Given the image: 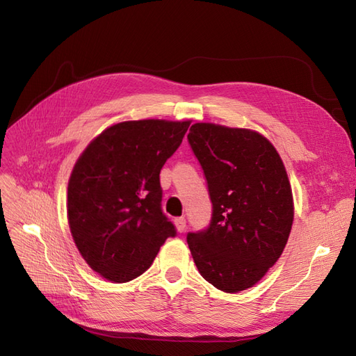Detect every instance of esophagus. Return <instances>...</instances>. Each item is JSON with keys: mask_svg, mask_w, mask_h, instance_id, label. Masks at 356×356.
Wrapping results in <instances>:
<instances>
[{"mask_svg": "<svg viewBox=\"0 0 356 356\" xmlns=\"http://www.w3.org/2000/svg\"><path fill=\"white\" fill-rule=\"evenodd\" d=\"M175 225H177V230H178L179 233H182V232L186 230V218H184V217L177 218V220H175Z\"/></svg>", "mask_w": 356, "mask_h": 356, "instance_id": "esophagus-1", "label": "esophagus"}]
</instances>
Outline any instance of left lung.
Segmentation results:
<instances>
[{"mask_svg":"<svg viewBox=\"0 0 356 356\" xmlns=\"http://www.w3.org/2000/svg\"><path fill=\"white\" fill-rule=\"evenodd\" d=\"M208 182V229L187 234L200 275L224 293L254 286L281 257L294 220L276 148L250 129L196 123L187 135Z\"/></svg>","mask_w":356,"mask_h":356,"instance_id":"obj_1","label":"left lung"}]
</instances>
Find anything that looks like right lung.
I'll use <instances>...</instances> for the list:
<instances>
[{"label": "right lung", "mask_w": 356, "mask_h": 356, "mask_svg": "<svg viewBox=\"0 0 356 356\" xmlns=\"http://www.w3.org/2000/svg\"><path fill=\"white\" fill-rule=\"evenodd\" d=\"M190 122L134 120L96 136L68 182V222L81 257L96 273L123 284L143 275L177 234L161 211L160 170Z\"/></svg>", "instance_id": "right-lung-1"}]
</instances>
